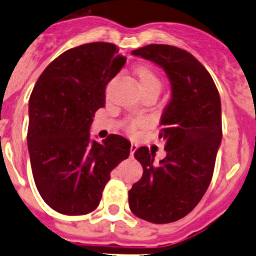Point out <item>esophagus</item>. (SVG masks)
<instances>
[{
    "label": "esophagus",
    "instance_id": "1",
    "mask_svg": "<svg viewBox=\"0 0 256 256\" xmlns=\"http://www.w3.org/2000/svg\"><path fill=\"white\" fill-rule=\"evenodd\" d=\"M136 150H137V144H136V143H132V144H130V157H133Z\"/></svg>",
    "mask_w": 256,
    "mask_h": 256
}]
</instances>
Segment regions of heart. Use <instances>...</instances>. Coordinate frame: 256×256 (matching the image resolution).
Returning <instances> with one entry per match:
<instances>
[{"label":"heart","mask_w":256,"mask_h":256,"mask_svg":"<svg viewBox=\"0 0 256 256\" xmlns=\"http://www.w3.org/2000/svg\"><path fill=\"white\" fill-rule=\"evenodd\" d=\"M133 72H134V76L142 93H146V92H153V93L157 94L160 93V88H162V82L152 68L146 66V65H138L134 68ZM143 124H144V122L142 119H134V120H130L128 130H130V132H136Z\"/></svg>","instance_id":"1"}]
</instances>
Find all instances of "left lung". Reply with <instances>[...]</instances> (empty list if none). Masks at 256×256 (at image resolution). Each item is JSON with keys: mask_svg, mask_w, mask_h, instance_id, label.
<instances>
[{"mask_svg": "<svg viewBox=\"0 0 256 256\" xmlns=\"http://www.w3.org/2000/svg\"><path fill=\"white\" fill-rule=\"evenodd\" d=\"M132 55L164 70L171 99L160 116L166 157L154 163L147 147L136 150L143 176L128 192L130 208L150 222H174L196 208L212 178L222 138L220 96L208 70L186 50L152 44Z\"/></svg>", "mask_w": 256, "mask_h": 256, "instance_id": "left-lung-1", "label": "left lung"}]
</instances>
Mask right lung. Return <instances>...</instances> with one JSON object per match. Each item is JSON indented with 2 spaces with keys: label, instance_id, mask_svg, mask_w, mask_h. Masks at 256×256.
Listing matches in <instances>:
<instances>
[{
  "label": "right lung",
  "instance_id": "add662e5",
  "mask_svg": "<svg viewBox=\"0 0 256 256\" xmlns=\"http://www.w3.org/2000/svg\"><path fill=\"white\" fill-rule=\"evenodd\" d=\"M126 58L109 42L62 52L48 65L28 100V147L38 194L52 210L85 215L98 208L110 172L130 152V142L110 134L90 140V126L106 104V84Z\"/></svg>",
  "mask_w": 256,
  "mask_h": 256
}]
</instances>
